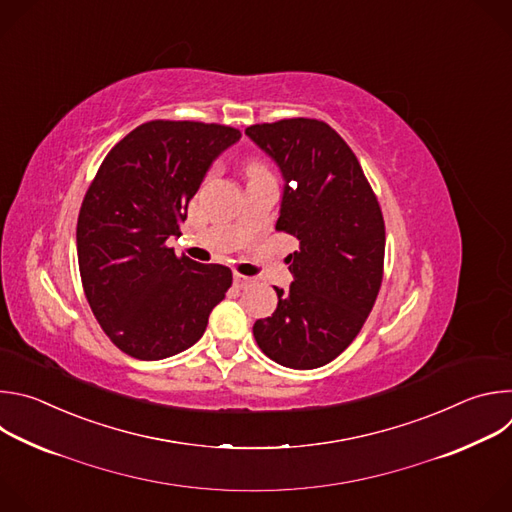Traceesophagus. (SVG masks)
I'll list each match as a JSON object with an SVG mask.
<instances>
[{
  "label": "esophagus",
  "instance_id": "obj_1",
  "mask_svg": "<svg viewBox=\"0 0 512 512\" xmlns=\"http://www.w3.org/2000/svg\"><path fill=\"white\" fill-rule=\"evenodd\" d=\"M233 277H235V285H237V287H247V285L253 281V277H247V275L237 273V271H235Z\"/></svg>",
  "mask_w": 512,
  "mask_h": 512
}]
</instances>
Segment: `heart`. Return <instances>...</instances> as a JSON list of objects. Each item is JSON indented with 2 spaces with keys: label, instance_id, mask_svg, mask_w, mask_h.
Here are the masks:
<instances>
[{
  "label": "heart",
  "instance_id": "heart-1",
  "mask_svg": "<svg viewBox=\"0 0 512 512\" xmlns=\"http://www.w3.org/2000/svg\"><path fill=\"white\" fill-rule=\"evenodd\" d=\"M247 174L249 176H255V174H267V168L261 164V162H251L247 166Z\"/></svg>",
  "mask_w": 512,
  "mask_h": 512
}]
</instances>
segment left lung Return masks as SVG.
I'll list each match as a JSON object with an SVG mask.
<instances>
[{"label":"left lung","instance_id":"left-lung-1","mask_svg":"<svg viewBox=\"0 0 512 512\" xmlns=\"http://www.w3.org/2000/svg\"><path fill=\"white\" fill-rule=\"evenodd\" d=\"M245 133L285 178L275 231L300 247L277 308L253 326L259 348L281 367L310 371L356 338L379 296L385 221L379 200L348 143L324 121L294 117Z\"/></svg>","mask_w":512,"mask_h":512}]
</instances>
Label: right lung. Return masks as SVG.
I'll use <instances>...</instances> for the list:
<instances>
[{"mask_svg": "<svg viewBox=\"0 0 512 512\" xmlns=\"http://www.w3.org/2000/svg\"><path fill=\"white\" fill-rule=\"evenodd\" d=\"M241 137L229 125L154 119L127 133L93 178L77 253L87 302L109 340L139 360L174 356L206 330L233 283L168 247L212 160Z\"/></svg>", "mask_w": 512, "mask_h": 512, "instance_id": "obj_1", "label": "right lung"}]
</instances>
